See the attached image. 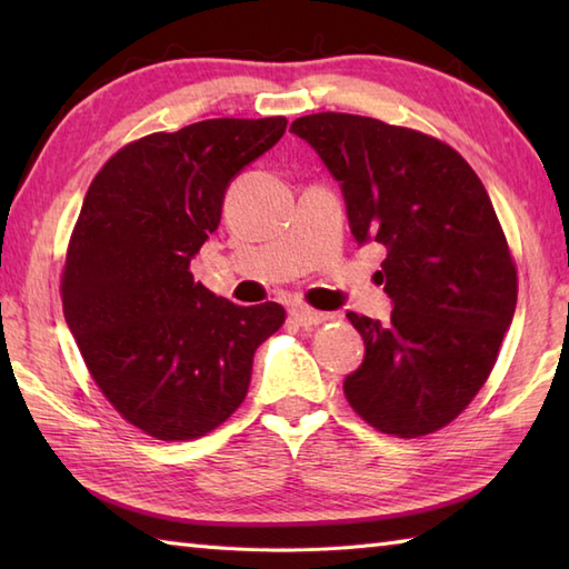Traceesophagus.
Instances as JSON below:
<instances>
[{
  "instance_id": "34e87169",
  "label": "esophagus",
  "mask_w": 569,
  "mask_h": 569,
  "mask_svg": "<svg viewBox=\"0 0 569 569\" xmlns=\"http://www.w3.org/2000/svg\"><path fill=\"white\" fill-rule=\"evenodd\" d=\"M291 316L298 325H303V328H312V325H320V322H328L332 320L335 316H330V312H320V310H312L308 306H296L291 310Z\"/></svg>"
}]
</instances>
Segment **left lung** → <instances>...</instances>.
<instances>
[{
    "instance_id": "8db88e82",
    "label": "left lung",
    "mask_w": 569,
    "mask_h": 569,
    "mask_svg": "<svg viewBox=\"0 0 569 569\" xmlns=\"http://www.w3.org/2000/svg\"><path fill=\"white\" fill-rule=\"evenodd\" d=\"M291 131L340 180L359 244L386 249L391 320L347 312L367 347L345 379L349 406L396 438L445 428L489 379L518 298L487 188L445 141L381 119L320 112Z\"/></svg>"
}]
</instances>
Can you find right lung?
Instances as JSON below:
<instances>
[{"label":"right lung","mask_w":569,"mask_h":569,"mask_svg":"<svg viewBox=\"0 0 569 569\" xmlns=\"http://www.w3.org/2000/svg\"><path fill=\"white\" fill-rule=\"evenodd\" d=\"M286 117L204 119L119 149L92 178L68 241L60 298L90 377L129 426L196 440L244 401L278 303L234 306L192 278L224 190L283 137Z\"/></svg>","instance_id":"1"}]
</instances>
